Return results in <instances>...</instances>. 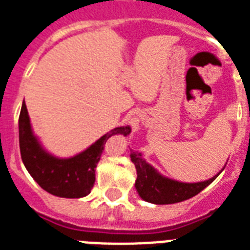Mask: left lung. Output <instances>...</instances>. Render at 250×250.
<instances>
[{"mask_svg":"<svg viewBox=\"0 0 250 250\" xmlns=\"http://www.w3.org/2000/svg\"><path fill=\"white\" fill-rule=\"evenodd\" d=\"M130 158L137 170L136 188L138 194L144 200L154 204H172L187 200L203 191L219 175L217 174L206 182L182 183L161 175L141 157L140 153L132 151Z\"/></svg>","mask_w":250,"mask_h":250,"instance_id":"obj_1","label":"left lung"}]
</instances>
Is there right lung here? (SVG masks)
I'll return each mask as SVG.
<instances>
[{
    "label": "right lung",
    "mask_w": 250,
    "mask_h": 250,
    "mask_svg": "<svg viewBox=\"0 0 250 250\" xmlns=\"http://www.w3.org/2000/svg\"><path fill=\"white\" fill-rule=\"evenodd\" d=\"M20 149L25 167L44 191L61 198L87 196L95 185V168L100 161L105 142L113 134L130 133L129 126L116 127L106 133L85 151L72 158L61 159L46 153L34 137L26 104L20 113Z\"/></svg>",
    "instance_id": "obj_1"
}]
</instances>
